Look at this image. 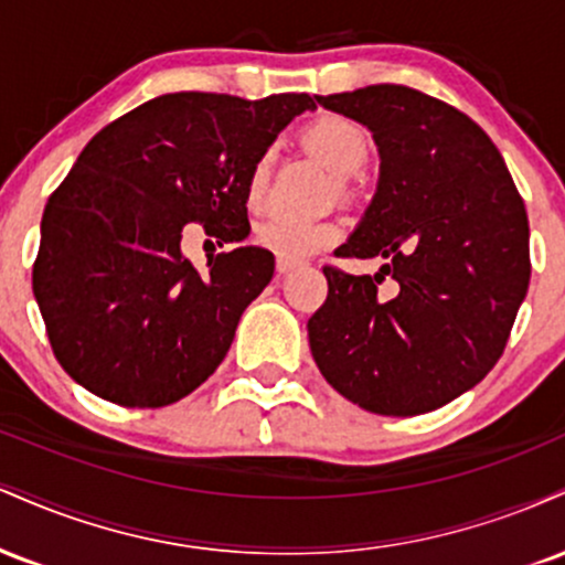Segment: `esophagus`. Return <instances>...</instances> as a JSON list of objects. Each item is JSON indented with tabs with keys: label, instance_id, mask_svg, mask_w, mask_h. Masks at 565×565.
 I'll list each match as a JSON object with an SVG mask.
<instances>
[{
	"label": "esophagus",
	"instance_id": "obj_1",
	"mask_svg": "<svg viewBox=\"0 0 565 565\" xmlns=\"http://www.w3.org/2000/svg\"><path fill=\"white\" fill-rule=\"evenodd\" d=\"M295 268H297V263L287 260V257H278V260H276V274L278 276H287L289 270H295Z\"/></svg>",
	"mask_w": 565,
	"mask_h": 565
}]
</instances>
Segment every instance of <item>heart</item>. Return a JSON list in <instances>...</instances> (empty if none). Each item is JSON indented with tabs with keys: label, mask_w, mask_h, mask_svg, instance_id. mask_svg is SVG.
Listing matches in <instances>:
<instances>
[{
	"label": "heart",
	"mask_w": 565,
	"mask_h": 565,
	"mask_svg": "<svg viewBox=\"0 0 565 565\" xmlns=\"http://www.w3.org/2000/svg\"><path fill=\"white\" fill-rule=\"evenodd\" d=\"M302 140L340 180L364 172L369 157H372V140H369L364 127L345 119V116H319V119L305 127ZM268 174L270 153H263L252 164L249 178H246V204H249V210H257L263 204L265 191H268ZM337 238H340V228L329 220L270 215L255 225V242L265 249L276 252L278 257H287V260H305V257L316 255L319 249L332 246Z\"/></svg>",
	"instance_id": "obj_1"
}]
</instances>
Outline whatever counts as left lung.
I'll list each match as a JSON object with an SVG mask.
<instances>
[{"label":"left lung","instance_id":"left-lung-1","mask_svg":"<svg viewBox=\"0 0 565 565\" xmlns=\"http://www.w3.org/2000/svg\"><path fill=\"white\" fill-rule=\"evenodd\" d=\"M364 125L380 180L334 255L380 257L374 276L323 268L310 353L361 408L414 417L476 387L502 355L529 291V217L504 159L470 116L401 84L316 95ZM391 275V301L376 284Z\"/></svg>","mask_w":565,"mask_h":565}]
</instances>
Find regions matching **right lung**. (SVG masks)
Returning <instances> with one entry per match:
<instances>
[{
  "label": "right lung",
  "instance_id": "right-lung-1",
  "mask_svg": "<svg viewBox=\"0 0 565 565\" xmlns=\"http://www.w3.org/2000/svg\"><path fill=\"white\" fill-rule=\"evenodd\" d=\"M308 95L170 93L103 127L42 215L34 297L55 359L84 391L129 408L185 398L223 364L246 305L274 278L263 246L193 268L188 223L249 236L246 178Z\"/></svg>",
  "mask_w": 565,
  "mask_h": 565
}]
</instances>
